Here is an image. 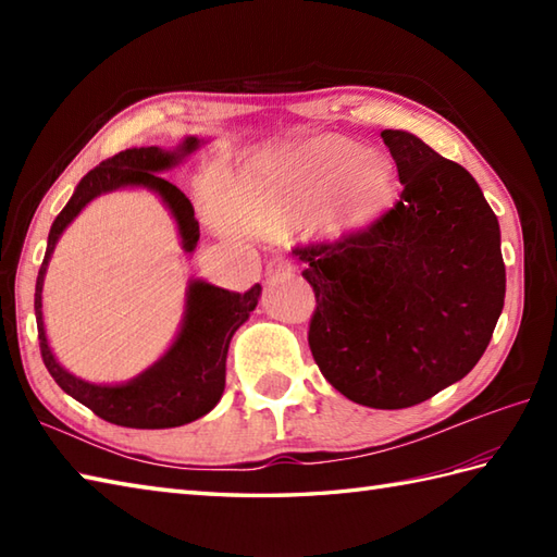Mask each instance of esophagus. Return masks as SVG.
<instances>
[{
    "instance_id": "esophagus-1",
    "label": "esophagus",
    "mask_w": 557,
    "mask_h": 557,
    "mask_svg": "<svg viewBox=\"0 0 557 557\" xmlns=\"http://www.w3.org/2000/svg\"><path fill=\"white\" fill-rule=\"evenodd\" d=\"M268 272H270L272 277H292L294 265L289 263V260H285V258H277V260H272V263L268 265Z\"/></svg>"
}]
</instances>
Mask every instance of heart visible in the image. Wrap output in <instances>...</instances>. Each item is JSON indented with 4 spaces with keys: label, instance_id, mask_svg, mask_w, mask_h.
Instances as JSON below:
<instances>
[{
    "label": "heart",
    "instance_id": "heart-1",
    "mask_svg": "<svg viewBox=\"0 0 557 557\" xmlns=\"http://www.w3.org/2000/svg\"><path fill=\"white\" fill-rule=\"evenodd\" d=\"M363 156L342 138L260 152L220 188V212L232 227L272 239L315 220L330 234L363 232L395 198V174L381 156L351 174Z\"/></svg>",
    "mask_w": 557,
    "mask_h": 557
}]
</instances>
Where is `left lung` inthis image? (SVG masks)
I'll return each instance as SVG.
<instances>
[{"mask_svg": "<svg viewBox=\"0 0 557 557\" xmlns=\"http://www.w3.org/2000/svg\"><path fill=\"white\" fill-rule=\"evenodd\" d=\"M381 138L397 206L335 244L297 248L315 292L309 347L325 381L373 409H405L461 381L505 304L500 224L461 164L419 136Z\"/></svg>", "mask_w": 557, "mask_h": 557, "instance_id": "left-lung-1", "label": "left lung"}]
</instances>
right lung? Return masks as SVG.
Masks as SVG:
<instances>
[{
    "instance_id": "right-lung-1",
    "label": "right lung",
    "mask_w": 557,
    "mask_h": 557,
    "mask_svg": "<svg viewBox=\"0 0 557 557\" xmlns=\"http://www.w3.org/2000/svg\"><path fill=\"white\" fill-rule=\"evenodd\" d=\"M206 140L186 136L180 146L164 150L158 146L128 148L114 158L100 162L78 182L74 196L52 222L47 236V251L35 282V321H38L40 351L47 371L66 395L78 399L83 407L96 411L100 419L126 425V429H174L191 423L218 405L224 393V371H227V351L236 330H239L260 299V285L248 292H230L210 285L206 280H191L186 287L184 318L170 349L148 366L144 373L120 385H98L69 373L50 349L42 321V285L59 236L90 200L116 188H148L164 208L172 212L176 230L182 236V248L191 253L198 244V220L194 206L180 188L158 176L170 172Z\"/></svg>"
}]
</instances>
